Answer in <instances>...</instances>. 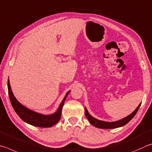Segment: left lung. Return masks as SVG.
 Here are the masks:
<instances>
[{"mask_svg": "<svg viewBox=\"0 0 152 152\" xmlns=\"http://www.w3.org/2000/svg\"><path fill=\"white\" fill-rule=\"evenodd\" d=\"M140 105H141V103L137 106V108L135 109V110L133 111L131 114H129V115H127V117H126V118H124L121 119H119L118 121H112V122L99 120V119L94 118V117L90 115L86 107H85V111H86V116L87 119H88L89 121L91 123V124H92L93 126H94L95 127H98V128H101V129H115V128H118V127L124 126L128 123V122L131 120L133 118H134L135 114H136L137 110H139Z\"/></svg>", "mask_w": 152, "mask_h": 152, "instance_id": "left-lung-1", "label": "left lung"}]
</instances>
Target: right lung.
Returning <instances> with one entry per match:
<instances>
[{"instance_id":"1","label":"right lung","mask_w":152,"mask_h":152,"mask_svg":"<svg viewBox=\"0 0 152 152\" xmlns=\"http://www.w3.org/2000/svg\"><path fill=\"white\" fill-rule=\"evenodd\" d=\"M8 91H9V98L12 107L21 119H23L26 123L33 126L39 127H50L59 121L64 102H65L67 95L70 93L71 90L66 92L65 96L64 97L62 102H61L57 110L55 113L49 114V115H45V114L36 112V111L31 110L21 104L16 99L14 94H13L11 87H10L9 79H8Z\"/></svg>"}]
</instances>
